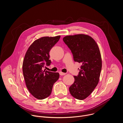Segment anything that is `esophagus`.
<instances>
[{
    "mask_svg": "<svg viewBox=\"0 0 123 123\" xmlns=\"http://www.w3.org/2000/svg\"><path fill=\"white\" fill-rule=\"evenodd\" d=\"M59 74L60 75H65L66 74V73H62V72H60L59 73Z\"/></svg>",
    "mask_w": 123,
    "mask_h": 123,
    "instance_id": "obj_1",
    "label": "esophagus"
}]
</instances>
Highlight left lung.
Listing matches in <instances>:
<instances>
[{
	"label": "left lung",
	"instance_id": "1",
	"mask_svg": "<svg viewBox=\"0 0 123 123\" xmlns=\"http://www.w3.org/2000/svg\"><path fill=\"white\" fill-rule=\"evenodd\" d=\"M71 50L75 62L82 65L74 82L69 87L70 93L75 98L84 100L97 86L102 68V59L99 47L88 35L78 34L67 36L63 39Z\"/></svg>",
	"mask_w": 123,
	"mask_h": 123
}]
</instances>
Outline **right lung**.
Here are the masks:
<instances>
[{"instance_id":"add662e5","label":"right lung","mask_w":123,"mask_h":123,"mask_svg":"<svg viewBox=\"0 0 123 123\" xmlns=\"http://www.w3.org/2000/svg\"><path fill=\"white\" fill-rule=\"evenodd\" d=\"M60 38V36L45 37L35 40L24 56L22 69L27 87L31 95L39 100L50 95L54 83L59 79V73L43 71L42 68L45 64L50 65L49 52Z\"/></svg>"}]
</instances>
